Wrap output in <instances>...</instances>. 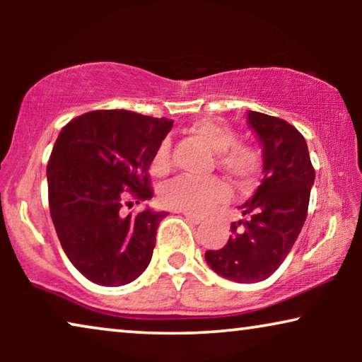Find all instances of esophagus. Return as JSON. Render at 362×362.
<instances>
[{"label": "esophagus", "instance_id": "esophagus-1", "mask_svg": "<svg viewBox=\"0 0 362 362\" xmlns=\"http://www.w3.org/2000/svg\"><path fill=\"white\" fill-rule=\"evenodd\" d=\"M182 216L186 217V221L189 222V224H194V226H197V224H201V217L199 216H194V214H189V212H182Z\"/></svg>", "mask_w": 362, "mask_h": 362}]
</instances>
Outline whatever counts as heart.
I'll list each match as a JSON object with an SVG mask.
<instances>
[{"label":"heart","instance_id":"1","mask_svg":"<svg viewBox=\"0 0 362 362\" xmlns=\"http://www.w3.org/2000/svg\"><path fill=\"white\" fill-rule=\"evenodd\" d=\"M189 133L197 140L206 143L216 153L217 166L237 180H249L259 170V155L254 148L237 145L235 133L224 123L202 118L191 123ZM171 168L170 143L163 141L151 161V173L155 176H165ZM229 186L221 180H194L181 176L171 181L161 189L160 199L163 206L175 211L202 216L229 197Z\"/></svg>","mask_w":362,"mask_h":362}]
</instances>
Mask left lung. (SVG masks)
Masks as SVG:
<instances>
[{
    "label": "left lung",
    "mask_w": 362,
    "mask_h": 362,
    "mask_svg": "<svg viewBox=\"0 0 362 362\" xmlns=\"http://www.w3.org/2000/svg\"><path fill=\"white\" fill-rule=\"evenodd\" d=\"M245 118L262 148V182L239 207L244 219L230 224L234 235L207 250L206 262L227 280L255 284L279 269L298 239L315 170L303 135L288 122L252 110Z\"/></svg>",
    "instance_id": "1"
}]
</instances>
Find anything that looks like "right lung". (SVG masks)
<instances>
[{"label": "right lung", "mask_w": 362, "mask_h": 362, "mask_svg": "<svg viewBox=\"0 0 362 362\" xmlns=\"http://www.w3.org/2000/svg\"><path fill=\"white\" fill-rule=\"evenodd\" d=\"M171 128L168 118L97 110L59 133L47 163L49 209L67 259L93 284L127 285L150 264L168 212L132 216L123 204L153 197L148 171Z\"/></svg>", "instance_id": "add662e5"}]
</instances>
